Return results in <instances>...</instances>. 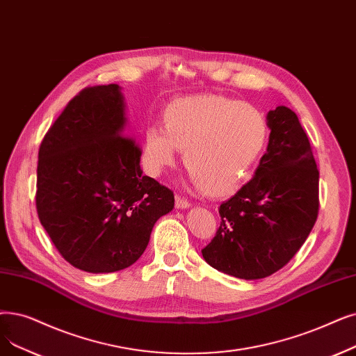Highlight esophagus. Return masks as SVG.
<instances>
[{
  "mask_svg": "<svg viewBox=\"0 0 356 356\" xmlns=\"http://www.w3.org/2000/svg\"><path fill=\"white\" fill-rule=\"evenodd\" d=\"M189 207H191V204H189L188 199H184V197L176 195V208L177 209H186Z\"/></svg>",
  "mask_w": 356,
  "mask_h": 356,
  "instance_id": "1",
  "label": "esophagus"
}]
</instances>
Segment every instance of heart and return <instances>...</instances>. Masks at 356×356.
<instances>
[{
  "mask_svg": "<svg viewBox=\"0 0 356 356\" xmlns=\"http://www.w3.org/2000/svg\"><path fill=\"white\" fill-rule=\"evenodd\" d=\"M269 136L265 116L256 107L221 95H195L173 100L161 115V128L144 132V164L160 176L183 163L205 195L227 197L252 176Z\"/></svg>",
  "mask_w": 356,
  "mask_h": 356,
  "instance_id": "b5f03b06",
  "label": "heart"
}]
</instances>
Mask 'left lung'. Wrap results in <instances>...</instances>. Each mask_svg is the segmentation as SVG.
I'll return each instance as SVG.
<instances>
[{
  "label": "left lung",
  "instance_id": "1",
  "mask_svg": "<svg viewBox=\"0 0 356 356\" xmlns=\"http://www.w3.org/2000/svg\"><path fill=\"white\" fill-rule=\"evenodd\" d=\"M266 122L268 151L253 179L220 207L221 225L202 250L209 266L245 281L284 268L318 213V170L298 116L277 106Z\"/></svg>",
  "mask_w": 356,
  "mask_h": 356
}]
</instances>
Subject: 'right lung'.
I'll list each match as a JSON object with an SVG mask.
<instances>
[{"mask_svg":"<svg viewBox=\"0 0 356 356\" xmlns=\"http://www.w3.org/2000/svg\"><path fill=\"white\" fill-rule=\"evenodd\" d=\"M118 84L75 96L44 135L38 161L40 224L68 264L90 273L129 268L175 195L143 175L141 149L127 136Z\"/></svg>","mask_w":356,"mask_h":356,"instance_id":"1","label":"right lung"}]
</instances>
